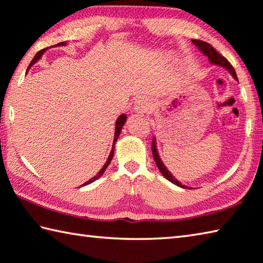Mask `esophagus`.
I'll list each match as a JSON object with an SVG mask.
<instances>
[{
    "label": "esophagus",
    "mask_w": 263,
    "mask_h": 263,
    "mask_svg": "<svg viewBox=\"0 0 263 263\" xmlns=\"http://www.w3.org/2000/svg\"><path fill=\"white\" fill-rule=\"evenodd\" d=\"M149 109H151V103L148 102V100L145 98H139L135 102V110L138 112L145 114V112H148Z\"/></svg>",
    "instance_id": "34e87169"
}]
</instances>
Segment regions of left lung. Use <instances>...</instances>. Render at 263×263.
Masks as SVG:
<instances>
[{"mask_svg": "<svg viewBox=\"0 0 263 263\" xmlns=\"http://www.w3.org/2000/svg\"><path fill=\"white\" fill-rule=\"evenodd\" d=\"M192 42H193L195 46L198 47L200 50L203 52L204 55L208 56L209 61H211L213 64L221 65V66H223V68H226L227 70H229V72H230L233 76V78L237 79L236 71H235V69H233V66L230 64V62H229L226 59V57L219 54V52L216 49H215L212 45H209V44H207V42L201 41V40H192ZM152 153H153V157H154L155 163L157 165V168H159V170L161 171V174L163 175L166 179L170 180L171 183H174L175 185H177V186H179V187H183V189H187V186H185V185L181 184L180 181H178L177 179L174 177L173 175L170 174V171L165 168V165L163 164V162L161 161L159 153H157V149H156V140H155V138H153V141H152Z\"/></svg>", "mask_w": 263, "mask_h": 263, "instance_id": "8db88e82", "label": "left lung"}]
</instances>
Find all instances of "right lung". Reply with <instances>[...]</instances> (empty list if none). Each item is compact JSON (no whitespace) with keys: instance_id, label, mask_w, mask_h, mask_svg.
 Segmentation results:
<instances>
[{"instance_id":"right-lung-1","label":"right lung","mask_w":263,"mask_h":263,"mask_svg":"<svg viewBox=\"0 0 263 263\" xmlns=\"http://www.w3.org/2000/svg\"><path fill=\"white\" fill-rule=\"evenodd\" d=\"M65 45H66V42H60V44L57 45V46H65ZM44 51H45V50H40L39 52H37V54L34 56V59H33L32 62L30 63V66L34 64L37 60H40V57L42 56V54H44ZM125 121H126V115H124V114H122V115L117 118V121H116V127H115V137H114V147H112V149H111V152H110V155H109L107 162H106V163H104V165L102 166V169L99 171L98 175L94 176L93 178H90L89 180L86 181V183H84V184H83L84 186L89 184V183H92V181H94V180H97L99 177H101L102 174L104 173V170L107 169V166H108L109 163H110V162H111L112 156H114V148H115V142H116L117 139H118V136H119V133H121V131H122V127H123V125H124V123H125Z\"/></svg>"}]
</instances>
